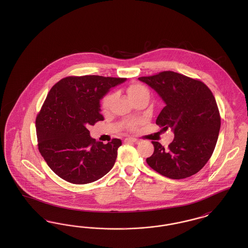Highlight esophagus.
<instances>
[{
  "instance_id": "obj_1",
  "label": "esophagus",
  "mask_w": 248,
  "mask_h": 248,
  "mask_svg": "<svg viewBox=\"0 0 248 248\" xmlns=\"http://www.w3.org/2000/svg\"><path fill=\"white\" fill-rule=\"evenodd\" d=\"M124 142H126V143H129V142H134V143H139L140 140H137V139H135V138H126L125 140H124Z\"/></svg>"
}]
</instances>
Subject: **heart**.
<instances>
[{"label":"heart","instance_id":"obj_1","mask_svg":"<svg viewBox=\"0 0 248 248\" xmlns=\"http://www.w3.org/2000/svg\"><path fill=\"white\" fill-rule=\"evenodd\" d=\"M126 91H127L128 96H129L130 99L132 101L136 100L137 98L140 97L142 95H149L150 94L147 87L144 86L141 83H132V84H130L129 86L127 87ZM112 98H113V94H107L103 97V99L101 101V105H102V108L104 109H107L109 107L111 101H112ZM139 125H140V121H131V122H128L126 124L127 129L132 130V131L137 129L139 127Z\"/></svg>","mask_w":248,"mask_h":248}]
</instances>
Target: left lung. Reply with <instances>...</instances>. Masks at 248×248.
<instances>
[{
  "mask_svg": "<svg viewBox=\"0 0 248 248\" xmlns=\"http://www.w3.org/2000/svg\"><path fill=\"white\" fill-rule=\"evenodd\" d=\"M165 101L156 124L172 128L175 138L167 148L153 141L154 153L147 164L169 178L190 177L212 156L220 129V115L211 90L200 80L166 71L140 77Z\"/></svg>",
  "mask_w": 248,
  "mask_h": 248,
  "instance_id": "8db88e82",
  "label": "left lung"
}]
</instances>
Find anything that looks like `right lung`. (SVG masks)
Here are the masks:
<instances>
[{
	"instance_id": "right-lung-1",
	"label": "right lung",
	"mask_w": 248,
	"mask_h": 248,
	"mask_svg": "<svg viewBox=\"0 0 248 248\" xmlns=\"http://www.w3.org/2000/svg\"><path fill=\"white\" fill-rule=\"evenodd\" d=\"M124 81L98 75L69 76L50 89L36 117L38 149L62 179L73 184L91 183L115 164L121 140L96 142L87 127L104 120L100 99Z\"/></svg>"
}]
</instances>
